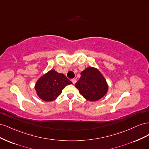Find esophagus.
Instances as JSON below:
<instances>
[{
  "instance_id": "esophagus-1",
  "label": "esophagus",
  "mask_w": 149,
  "mask_h": 149,
  "mask_svg": "<svg viewBox=\"0 0 149 149\" xmlns=\"http://www.w3.org/2000/svg\"><path fill=\"white\" fill-rule=\"evenodd\" d=\"M71 81L73 82V84H75V83H76V79H74H74H71Z\"/></svg>"
}]
</instances>
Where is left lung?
<instances>
[{
    "mask_svg": "<svg viewBox=\"0 0 149 149\" xmlns=\"http://www.w3.org/2000/svg\"><path fill=\"white\" fill-rule=\"evenodd\" d=\"M74 86L79 90L81 95L89 101L101 100L109 89L105 78L94 67H88L81 72V77Z\"/></svg>",
    "mask_w": 149,
    "mask_h": 149,
    "instance_id": "8db88e82",
    "label": "left lung"
}]
</instances>
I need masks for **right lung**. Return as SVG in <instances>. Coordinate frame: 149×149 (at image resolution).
Wrapping results in <instances>:
<instances>
[{
	"mask_svg": "<svg viewBox=\"0 0 149 149\" xmlns=\"http://www.w3.org/2000/svg\"><path fill=\"white\" fill-rule=\"evenodd\" d=\"M71 84L73 83L64 74L51 70L37 80L35 89L41 100L49 102L55 100L61 94L62 89Z\"/></svg>",
	"mask_w": 149,
	"mask_h": 149,
	"instance_id": "1",
	"label": "right lung"
}]
</instances>
